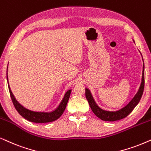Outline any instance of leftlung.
Instances as JSON below:
<instances>
[{
  "label": "left lung",
  "instance_id": "1",
  "mask_svg": "<svg viewBox=\"0 0 151 151\" xmlns=\"http://www.w3.org/2000/svg\"><path fill=\"white\" fill-rule=\"evenodd\" d=\"M144 88V63L143 65V71H142V82L140 87L139 88L138 92H137L135 95L132 98L131 101L128 103L126 106L122 108V109L116 111H108V110H104L101 109L98 106L97 104H96L95 101L93 99L91 92L88 88H86V97L87 99L89 105L91 108L92 112L94 114L101 119L103 121L106 122H114L120 120L125 118L127 116L130 112L132 111L134 107L137 105L140 99H141L142 94H143Z\"/></svg>",
  "mask_w": 151,
  "mask_h": 151
}]
</instances>
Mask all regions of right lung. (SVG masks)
Returning a JSON list of instances; mask_svg holds the SVG:
<instances>
[{"instance_id": "right-lung-1", "label": "right lung", "mask_w": 151, "mask_h": 151, "mask_svg": "<svg viewBox=\"0 0 151 151\" xmlns=\"http://www.w3.org/2000/svg\"><path fill=\"white\" fill-rule=\"evenodd\" d=\"M7 79L8 81L7 78ZM8 88H9V91L10 94L11 99L12 100L13 104L16 110H17L18 112L25 118V119L28 121L34 122V123H47V122H52L55 121L57 119H59L65 110L66 106H67L68 101L69 100L70 93H71L72 90H69L66 92V93L64 95V97L62 100L61 104L58 106L57 109L54 111L46 112H37L30 110L29 109L23 107L21 104L19 103V101L16 99V98L14 96L12 92L11 91L10 87L8 84Z\"/></svg>"}]
</instances>
